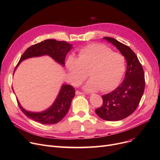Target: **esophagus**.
<instances>
[{"label":"esophagus","instance_id":"1","mask_svg":"<svg viewBox=\"0 0 160 160\" xmlns=\"http://www.w3.org/2000/svg\"><path fill=\"white\" fill-rule=\"evenodd\" d=\"M76 95H83V93L80 91H76Z\"/></svg>","mask_w":160,"mask_h":160}]
</instances>
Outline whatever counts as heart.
I'll return each instance as SVG.
<instances>
[{"label": "heart", "mask_w": 160, "mask_h": 160, "mask_svg": "<svg viewBox=\"0 0 160 160\" xmlns=\"http://www.w3.org/2000/svg\"><path fill=\"white\" fill-rule=\"evenodd\" d=\"M65 65L75 86L88 77L89 72L91 79L84 87L88 91L113 90L119 85L126 71L124 57L101 44H91L80 48L78 58L69 56Z\"/></svg>", "instance_id": "obj_1"}]
</instances>
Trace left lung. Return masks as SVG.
Here are the masks:
<instances>
[{"instance_id": "8db88e82", "label": "left lung", "mask_w": 160, "mask_h": 160, "mask_svg": "<svg viewBox=\"0 0 160 160\" xmlns=\"http://www.w3.org/2000/svg\"><path fill=\"white\" fill-rule=\"evenodd\" d=\"M104 39L119 50L126 59L127 67L121 84L111 93L102 96L103 104L95 112L104 120L117 121L127 118L136 110L144 93L145 73L138 56L129 47L112 38Z\"/></svg>"}]
</instances>
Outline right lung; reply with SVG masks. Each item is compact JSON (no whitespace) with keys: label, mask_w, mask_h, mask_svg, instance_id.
I'll list each match as a JSON object with an SVG mask.
<instances>
[{"label":"right lung","mask_w":160,"mask_h":160,"mask_svg":"<svg viewBox=\"0 0 160 160\" xmlns=\"http://www.w3.org/2000/svg\"><path fill=\"white\" fill-rule=\"evenodd\" d=\"M71 48H72V45L67 43L66 41H60L56 39H46L41 41L25 50L18 64L17 65L14 72L20 63L26 59L45 55L50 56L56 62L64 66L65 56ZM74 95L75 90L72 86L62 85L60 93L53 104L47 110L37 113L27 111L21 106L18 98L17 101L21 111L28 118L41 124H52L60 122L68 112Z\"/></svg>","instance_id":"right-lung-1"}]
</instances>
